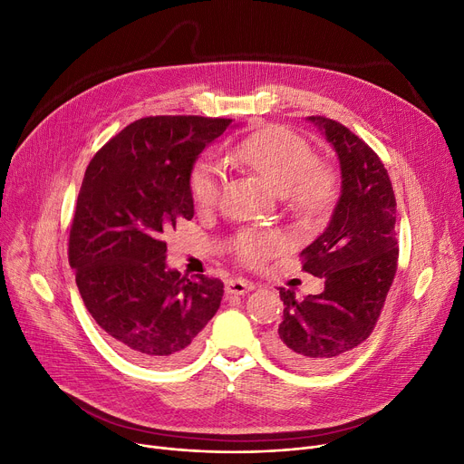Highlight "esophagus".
Returning a JSON list of instances; mask_svg holds the SVG:
<instances>
[{
    "label": "esophagus",
    "instance_id": "obj_1",
    "mask_svg": "<svg viewBox=\"0 0 464 464\" xmlns=\"http://www.w3.org/2000/svg\"><path fill=\"white\" fill-rule=\"evenodd\" d=\"M256 285L245 278H233L227 282L226 285V291L229 295H245L248 294V291H252Z\"/></svg>",
    "mask_w": 464,
    "mask_h": 464
}]
</instances>
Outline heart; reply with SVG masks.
<instances>
[{
	"instance_id": "heart-1",
	"label": "heart",
	"mask_w": 464,
	"mask_h": 464,
	"mask_svg": "<svg viewBox=\"0 0 464 464\" xmlns=\"http://www.w3.org/2000/svg\"><path fill=\"white\" fill-rule=\"evenodd\" d=\"M233 156L301 210L320 208L331 199L334 189L331 170L315 163L312 146L295 131L266 126L242 139ZM222 165L212 158H203L193 167L189 189L195 205L201 208L216 205L222 191ZM282 246L284 242L276 235H245L238 240V254L245 261L259 265Z\"/></svg>"
}]
</instances>
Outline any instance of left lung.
Listing matches in <instances>:
<instances>
[{
  "instance_id": "8db88e82",
  "label": "left lung",
  "mask_w": 464,
  "mask_h": 464,
  "mask_svg": "<svg viewBox=\"0 0 464 464\" xmlns=\"http://www.w3.org/2000/svg\"><path fill=\"white\" fill-rule=\"evenodd\" d=\"M340 161V198L327 229L301 252L303 271L325 280L320 295L280 289L284 320L269 350L291 369H325L367 340L397 273V201L371 146L325 116H308Z\"/></svg>"
}]
</instances>
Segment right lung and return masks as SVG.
I'll return each instance as SVG.
<instances>
[{"instance_id": "add662e5", "label": "right lung", "mask_w": 464, "mask_h": 464, "mask_svg": "<svg viewBox=\"0 0 464 464\" xmlns=\"http://www.w3.org/2000/svg\"><path fill=\"white\" fill-rule=\"evenodd\" d=\"M229 118L149 116L86 167L69 231V265L95 324L133 361L175 364L198 346L224 282L167 269L165 231L193 218L189 177Z\"/></svg>"}]
</instances>
